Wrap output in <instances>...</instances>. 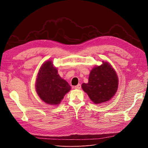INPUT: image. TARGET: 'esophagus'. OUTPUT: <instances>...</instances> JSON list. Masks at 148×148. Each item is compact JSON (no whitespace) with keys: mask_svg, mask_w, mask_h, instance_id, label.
Here are the masks:
<instances>
[{"mask_svg":"<svg viewBox=\"0 0 148 148\" xmlns=\"http://www.w3.org/2000/svg\"><path fill=\"white\" fill-rule=\"evenodd\" d=\"M81 87H82L81 84H78V85H77V86H75L74 88H75V89H79L80 88H81Z\"/></svg>","mask_w":148,"mask_h":148,"instance_id":"1","label":"esophagus"}]
</instances>
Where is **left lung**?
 <instances>
[{
	"mask_svg": "<svg viewBox=\"0 0 148 148\" xmlns=\"http://www.w3.org/2000/svg\"><path fill=\"white\" fill-rule=\"evenodd\" d=\"M94 68L90 72L88 83H83V91L94 102L100 104L109 101L118 88V78L108 62Z\"/></svg>",
	"mask_w": 148,
	"mask_h": 148,
	"instance_id": "1",
	"label": "left lung"
}]
</instances>
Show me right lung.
Wrapping results in <instances>:
<instances>
[{"mask_svg":"<svg viewBox=\"0 0 148 148\" xmlns=\"http://www.w3.org/2000/svg\"><path fill=\"white\" fill-rule=\"evenodd\" d=\"M71 86L57 73L51 61H47L40 69L36 89L41 99L51 105L59 104Z\"/></svg>","mask_w":148,"mask_h":148,"instance_id":"add662e5","label":"right lung"}]
</instances>
